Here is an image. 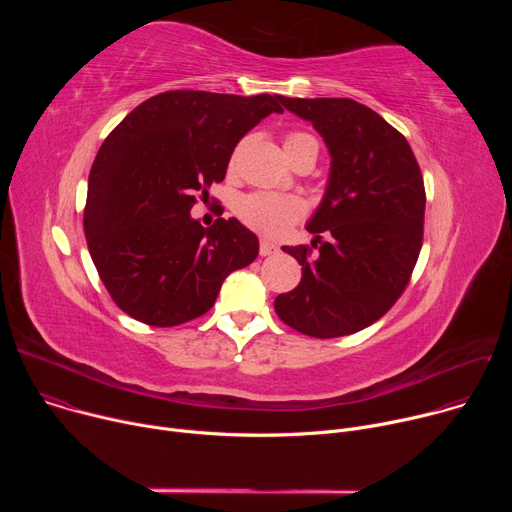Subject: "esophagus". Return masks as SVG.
Instances as JSON below:
<instances>
[{
  "instance_id": "esophagus-1",
  "label": "esophagus",
  "mask_w": 512,
  "mask_h": 512,
  "mask_svg": "<svg viewBox=\"0 0 512 512\" xmlns=\"http://www.w3.org/2000/svg\"><path fill=\"white\" fill-rule=\"evenodd\" d=\"M279 251V247L267 239H261V245H259V255L261 257H269V255H275Z\"/></svg>"
}]
</instances>
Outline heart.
<instances>
[{
	"label": "heart",
	"instance_id": "heart-1",
	"mask_svg": "<svg viewBox=\"0 0 512 512\" xmlns=\"http://www.w3.org/2000/svg\"><path fill=\"white\" fill-rule=\"evenodd\" d=\"M283 148L287 160H291L304 150H314L318 154V141L308 133H289ZM235 212L249 229L265 237H281L306 214V206L296 196L259 190L243 194L235 204Z\"/></svg>",
	"mask_w": 512,
	"mask_h": 512
}]
</instances>
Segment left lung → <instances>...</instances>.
Segmentation results:
<instances>
[{"instance_id":"8db88e82","label":"left lung","mask_w":512,"mask_h":512,"mask_svg":"<svg viewBox=\"0 0 512 512\" xmlns=\"http://www.w3.org/2000/svg\"><path fill=\"white\" fill-rule=\"evenodd\" d=\"M281 105L322 135L330 174L306 225L315 249L281 247L302 265V281L273 306L302 334H354L385 316L409 283L423 239V178L407 139L367 105L289 97Z\"/></svg>"}]
</instances>
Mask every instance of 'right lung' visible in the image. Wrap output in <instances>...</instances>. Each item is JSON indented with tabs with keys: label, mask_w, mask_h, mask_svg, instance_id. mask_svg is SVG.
Wrapping results in <instances>:
<instances>
[{
	"label": "right lung",
	"mask_w": 512,
	"mask_h": 512,
	"mask_svg": "<svg viewBox=\"0 0 512 512\" xmlns=\"http://www.w3.org/2000/svg\"><path fill=\"white\" fill-rule=\"evenodd\" d=\"M281 95L168 91L135 107L103 141L89 174L85 237L115 304L131 318L178 326L206 314L223 281L259 253L237 218L210 229L190 216L223 182L235 145Z\"/></svg>",
	"instance_id": "obj_1"
}]
</instances>
